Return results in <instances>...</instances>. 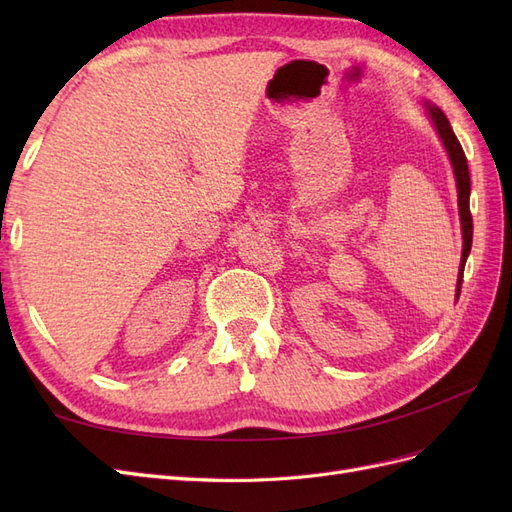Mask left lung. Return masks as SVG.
<instances>
[{"mask_svg": "<svg viewBox=\"0 0 512 512\" xmlns=\"http://www.w3.org/2000/svg\"><path fill=\"white\" fill-rule=\"evenodd\" d=\"M427 111L436 123V130L442 138V143L448 151V158L453 162L455 170V179H457V196H459V215H461V230H463V252H461V267H459V282H457V297L461 292V282H463V269H466V260L472 250V213H470V170H468V158L461 149V143L457 141V136L448 123L446 115L440 111L438 106L427 104Z\"/></svg>", "mask_w": 512, "mask_h": 512, "instance_id": "obj_1", "label": "left lung"}]
</instances>
